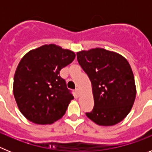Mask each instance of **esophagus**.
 <instances>
[{
	"instance_id": "34e87169",
	"label": "esophagus",
	"mask_w": 152,
	"mask_h": 152,
	"mask_svg": "<svg viewBox=\"0 0 152 152\" xmlns=\"http://www.w3.org/2000/svg\"><path fill=\"white\" fill-rule=\"evenodd\" d=\"M75 92H76V94H77L78 96H80V88H77L76 89H75Z\"/></svg>"
}]
</instances>
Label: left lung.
<instances>
[{
    "mask_svg": "<svg viewBox=\"0 0 152 152\" xmlns=\"http://www.w3.org/2000/svg\"><path fill=\"white\" fill-rule=\"evenodd\" d=\"M77 59L92 85L94 106L86 116L99 126L120 123L130 112L136 96L129 63L119 53L102 48L77 52Z\"/></svg>",
    "mask_w": 152,
    "mask_h": 152,
    "instance_id": "obj_1",
    "label": "left lung"
}]
</instances>
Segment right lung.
<instances>
[{"label":"right lung","instance_id":"1","mask_svg":"<svg viewBox=\"0 0 152 152\" xmlns=\"http://www.w3.org/2000/svg\"><path fill=\"white\" fill-rule=\"evenodd\" d=\"M75 58L72 51L49 44L30 50L21 58L13 91L19 110L28 120L47 125L64 116L74 96L59 72Z\"/></svg>","mask_w":152,"mask_h":152}]
</instances>
